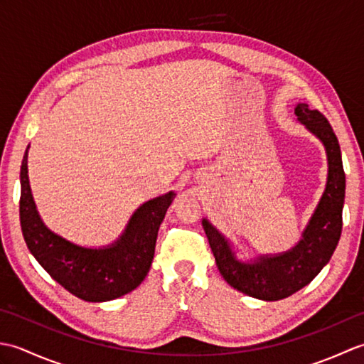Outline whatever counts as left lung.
<instances>
[{"instance_id":"left-lung-1","label":"left lung","mask_w":364,"mask_h":364,"mask_svg":"<svg viewBox=\"0 0 364 364\" xmlns=\"http://www.w3.org/2000/svg\"><path fill=\"white\" fill-rule=\"evenodd\" d=\"M297 120L321 141L327 154V183L299 242L282 253L241 259L235 244L202 219L215 264L225 282L253 299L274 301L292 296L318 275L333 255L343 230L346 175L341 149L330 123L305 103L294 107Z\"/></svg>"}]
</instances>
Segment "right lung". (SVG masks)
Masks as SVG:
<instances>
[{"label": "right lung", "instance_id": "obj_1", "mask_svg": "<svg viewBox=\"0 0 364 364\" xmlns=\"http://www.w3.org/2000/svg\"><path fill=\"white\" fill-rule=\"evenodd\" d=\"M28 150L20 168V223L31 255L73 296L86 301H107L136 289L154 257L161 222L175 192L154 197L131 214L125 230L112 244L84 247L46 227L29 186Z\"/></svg>", "mask_w": 364, "mask_h": 364}]
</instances>
